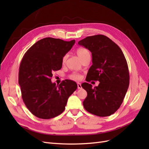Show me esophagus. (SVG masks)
Returning <instances> with one entry per match:
<instances>
[{
	"label": "esophagus",
	"instance_id": "esophagus-1",
	"mask_svg": "<svg viewBox=\"0 0 149 149\" xmlns=\"http://www.w3.org/2000/svg\"><path fill=\"white\" fill-rule=\"evenodd\" d=\"M77 85H78V89H81V84L79 83H77Z\"/></svg>",
	"mask_w": 149,
	"mask_h": 149
}]
</instances>
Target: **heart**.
Instances as JSON below:
<instances>
[{
  "mask_svg": "<svg viewBox=\"0 0 149 149\" xmlns=\"http://www.w3.org/2000/svg\"><path fill=\"white\" fill-rule=\"evenodd\" d=\"M76 54L78 55V56H79V58L81 60L86 56L90 55V53H89L88 49H87L86 48H79L76 49ZM66 60H67V55H66L63 56V58H62L63 63H65ZM69 78L71 79L76 81V80H79L81 79V76H80V74H79L77 73H73L69 76Z\"/></svg>",
  "mask_w": 149,
  "mask_h": 149,
  "instance_id": "b5f03b06",
  "label": "heart"
}]
</instances>
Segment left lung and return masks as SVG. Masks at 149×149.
<instances>
[{
	"instance_id": "8db88e82",
	"label": "left lung",
	"mask_w": 149,
	"mask_h": 149,
	"mask_svg": "<svg viewBox=\"0 0 149 149\" xmlns=\"http://www.w3.org/2000/svg\"><path fill=\"white\" fill-rule=\"evenodd\" d=\"M92 54L93 65L86 81H99L98 86L84 83L88 95L83 106L88 112L100 117L114 114L123 103L129 85L127 61L119 47L103 35L87 37L78 42Z\"/></svg>"
}]
</instances>
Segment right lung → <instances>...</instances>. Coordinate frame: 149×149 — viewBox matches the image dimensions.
Listing matches in <instances>:
<instances>
[{
    "mask_svg": "<svg viewBox=\"0 0 149 149\" xmlns=\"http://www.w3.org/2000/svg\"><path fill=\"white\" fill-rule=\"evenodd\" d=\"M75 43L51 37L39 40L25 53L19 72L22 97L31 114L49 119L61 114L77 84L65 80L52 83V73L62 67V58Z\"/></svg>",
    "mask_w": 149,
    "mask_h": 149,
    "instance_id": "obj_1",
    "label": "right lung"
}]
</instances>
